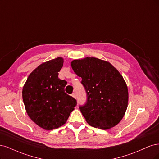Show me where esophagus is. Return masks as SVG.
I'll list each match as a JSON object with an SVG mask.
<instances>
[{"mask_svg":"<svg viewBox=\"0 0 159 159\" xmlns=\"http://www.w3.org/2000/svg\"><path fill=\"white\" fill-rule=\"evenodd\" d=\"M72 96L73 97V98H76V94H75V93H73V94H72Z\"/></svg>","mask_w":159,"mask_h":159,"instance_id":"esophagus-1","label":"esophagus"}]
</instances>
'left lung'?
Here are the masks:
<instances>
[{
  "instance_id": "8db88e82",
  "label": "left lung",
  "mask_w": 159,
  "mask_h": 159,
  "mask_svg": "<svg viewBox=\"0 0 159 159\" xmlns=\"http://www.w3.org/2000/svg\"><path fill=\"white\" fill-rule=\"evenodd\" d=\"M71 66L82 78L86 93V102L79 106L86 122L101 129L118 124L128 103L127 86L119 71L107 61L95 57L73 60Z\"/></svg>"
}]
</instances>
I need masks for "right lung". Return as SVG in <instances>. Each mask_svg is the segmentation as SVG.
Segmentation results:
<instances>
[{
  "instance_id": "add662e5",
  "label": "right lung",
  "mask_w": 159,
  "mask_h": 159,
  "mask_svg": "<svg viewBox=\"0 0 159 159\" xmlns=\"http://www.w3.org/2000/svg\"><path fill=\"white\" fill-rule=\"evenodd\" d=\"M63 59L57 57L39 65L30 74L22 90L28 116L45 130L65 124L76 100L65 93L66 81L58 78Z\"/></svg>"
}]
</instances>
